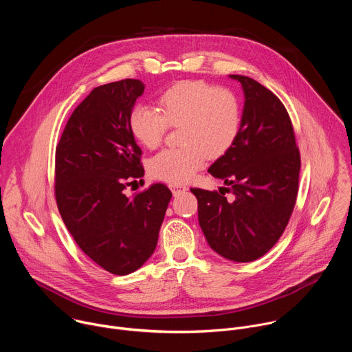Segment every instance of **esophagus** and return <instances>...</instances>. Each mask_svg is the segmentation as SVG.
<instances>
[{
  "label": "esophagus",
  "instance_id": "esophagus-1",
  "mask_svg": "<svg viewBox=\"0 0 352 352\" xmlns=\"http://www.w3.org/2000/svg\"><path fill=\"white\" fill-rule=\"evenodd\" d=\"M168 188L171 189V192H173V195H174V196L179 195L181 192L188 190V186H185V185H182V184H170V185H168Z\"/></svg>",
  "mask_w": 352,
  "mask_h": 352
}]
</instances>
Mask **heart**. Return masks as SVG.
Segmentation results:
<instances>
[{
  "mask_svg": "<svg viewBox=\"0 0 352 352\" xmlns=\"http://www.w3.org/2000/svg\"><path fill=\"white\" fill-rule=\"evenodd\" d=\"M160 111L138 104L129 114L132 136L144 147H157L170 126L178 128L182 146L162 150L148 163L156 179L189 181L208 160L224 156L236 142L242 110L239 98L226 87L204 80H181L159 97Z\"/></svg>",
  "mask_w": 352,
  "mask_h": 352,
  "instance_id": "1",
  "label": "heart"
}]
</instances>
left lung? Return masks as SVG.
Masks as SVG:
<instances>
[{
  "label": "left lung",
  "instance_id": "1",
  "mask_svg": "<svg viewBox=\"0 0 352 352\" xmlns=\"http://www.w3.org/2000/svg\"><path fill=\"white\" fill-rule=\"evenodd\" d=\"M241 83L245 103L241 132L209 173L230 188H192L197 219L210 248L232 262L262 258L284 232L295 206L300 168L289 116L280 98L255 79ZM231 191L234 199L223 196Z\"/></svg>",
  "mask_w": 352,
  "mask_h": 352
}]
</instances>
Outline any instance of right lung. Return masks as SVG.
<instances>
[{
  "label": "right lung",
  "instance_id": "right-lung-1",
  "mask_svg": "<svg viewBox=\"0 0 352 352\" xmlns=\"http://www.w3.org/2000/svg\"><path fill=\"white\" fill-rule=\"evenodd\" d=\"M143 90L139 79L94 87L69 117L56 148L60 214L83 252L117 276L152 256L173 196L163 184L132 197L124 192L144 174L128 124Z\"/></svg>",
  "mask_w": 352,
  "mask_h": 352
}]
</instances>
